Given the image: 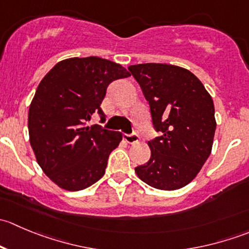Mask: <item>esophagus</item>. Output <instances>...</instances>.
I'll list each match as a JSON object with an SVG mask.
<instances>
[{"label":"esophagus","mask_w":249,"mask_h":249,"mask_svg":"<svg viewBox=\"0 0 249 249\" xmlns=\"http://www.w3.org/2000/svg\"><path fill=\"white\" fill-rule=\"evenodd\" d=\"M123 140H124L126 143H130V144H131V143L139 142L140 137L139 135L136 134H124L123 135Z\"/></svg>","instance_id":"34e87169"}]
</instances>
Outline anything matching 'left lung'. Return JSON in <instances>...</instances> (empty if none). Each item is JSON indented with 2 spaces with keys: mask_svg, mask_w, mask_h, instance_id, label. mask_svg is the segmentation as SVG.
Segmentation results:
<instances>
[{
  "mask_svg": "<svg viewBox=\"0 0 249 249\" xmlns=\"http://www.w3.org/2000/svg\"><path fill=\"white\" fill-rule=\"evenodd\" d=\"M149 104L160 136L150 140V159L135 167L148 185L176 190L192 182L210 157L215 131L214 105L195 74L167 64L127 67Z\"/></svg>",
  "mask_w": 249,
  "mask_h": 249,
  "instance_id": "obj_1",
  "label": "left lung"
}]
</instances>
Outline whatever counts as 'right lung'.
<instances>
[{
  "label": "right lung",
  "mask_w": 249,
  "mask_h": 249,
  "mask_svg": "<svg viewBox=\"0 0 249 249\" xmlns=\"http://www.w3.org/2000/svg\"><path fill=\"white\" fill-rule=\"evenodd\" d=\"M119 64L97 56L57 62L41 80L29 109L30 143L37 162L60 188L83 190L105 175L122 134L85 126L101 109L107 87L129 77Z\"/></svg>",
  "instance_id": "right-lung-1"
}]
</instances>
